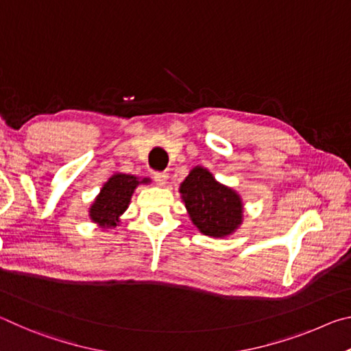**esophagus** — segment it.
Returning <instances> with one entry per match:
<instances>
[{
	"instance_id": "obj_1",
	"label": "esophagus",
	"mask_w": 351,
	"mask_h": 351,
	"mask_svg": "<svg viewBox=\"0 0 351 351\" xmlns=\"http://www.w3.org/2000/svg\"><path fill=\"white\" fill-rule=\"evenodd\" d=\"M153 178H154V181L159 184V186H165V182H167V180H169V175L165 173V171H154Z\"/></svg>"
}]
</instances>
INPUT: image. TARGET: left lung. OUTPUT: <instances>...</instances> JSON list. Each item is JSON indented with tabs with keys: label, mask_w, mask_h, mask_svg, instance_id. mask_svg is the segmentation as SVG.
<instances>
[{
	"label": "left lung",
	"mask_w": 351,
	"mask_h": 351,
	"mask_svg": "<svg viewBox=\"0 0 351 351\" xmlns=\"http://www.w3.org/2000/svg\"><path fill=\"white\" fill-rule=\"evenodd\" d=\"M189 217L201 234L223 239L243 221L240 195L219 184L209 170L193 167L180 187Z\"/></svg>",
	"instance_id": "8db88e82"
}]
</instances>
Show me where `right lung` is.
Segmentation results:
<instances>
[{"instance_id":"obj_1","label":"right lung","mask_w":351,"mask_h":351,"mask_svg":"<svg viewBox=\"0 0 351 351\" xmlns=\"http://www.w3.org/2000/svg\"><path fill=\"white\" fill-rule=\"evenodd\" d=\"M150 182L148 178L139 180L138 176L127 173H114L100 189V193L90 207V218L100 228H116L119 217L127 210L134 189L139 184Z\"/></svg>"}]
</instances>
